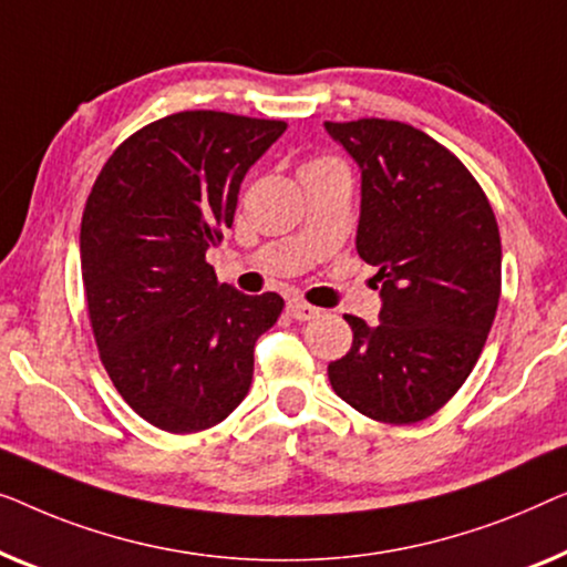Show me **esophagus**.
<instances>
[{
	"label": "esophagus",
	"instance_id": "esophagus-1",
	"mask_svg": "<svg viewBox=\"0 0 567 567\" xmlns=\"http://www.w3.org/2000/svg\"><path fill=\"white\" fill-rule=\"evenodd\" d=\"M287 310H290V316L295 318V321H310V318H316L318 313H321L316 306H310V302L298 300V298H292L290 302H287Z\"/></svg>",
	"mask_w": 567,
	"mask_h": 567
}]
</instances>
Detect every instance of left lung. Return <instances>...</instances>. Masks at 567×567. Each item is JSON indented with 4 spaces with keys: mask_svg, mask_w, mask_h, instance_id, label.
I'll list each match as a JSON object with an SVG mask.
<instances>
[{
    "mask_svg": "<svg viewBox=\"0 0 567 567\" xmlns=\"http://www.w3.org/2000/svg\"><path fill=\"white\" fill-rule=\"evenodd\" d=\"M362 169L357 251L378 267L380 323L344 316L352 349L329 364L333 393L362 416L405 426L462 388L501 298V236L467 166L419 127L326 121Z\"/></svg>",
    "mask_w": 567,
    "mask_h": 567,
    "instance_id": "obj_1",
    "label": "left lung"
}]
</instances>
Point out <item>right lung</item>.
Listing matches in <instances>:
<instances>
[{
    "instance_id": "right-lung-1",
    "label": "right lung",
    "mask_w": 567,
    "mask_h": 567,
    "mask_svg": "<svg viewBox=\"0 0 567 567\" xmlns=\"http://www.w3.org/2000/svg\"><path fill=\"white\" fill-rule=\"evenodd\" d=\"M285 121L185 110L135 131L94 179L82 282L100 362L123 401L169 434L205 432L244 401L277 292L220 285L205 254L234 226L249 166Z\"/></svg>"
}]
</instances>
